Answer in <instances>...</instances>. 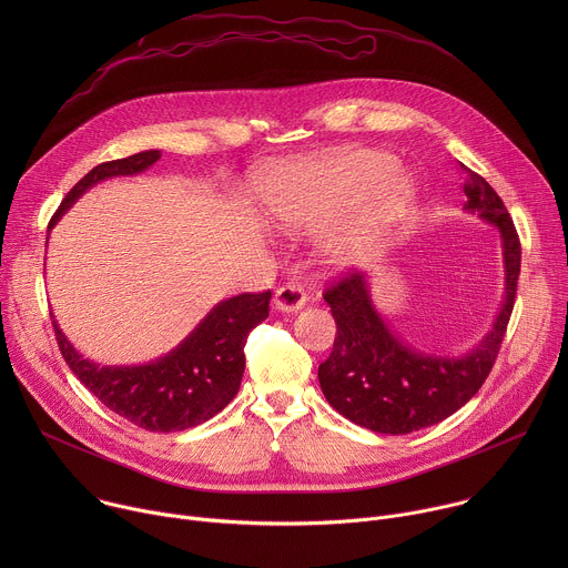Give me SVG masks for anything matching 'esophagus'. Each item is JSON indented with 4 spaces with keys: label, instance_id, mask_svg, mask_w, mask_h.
Returning <instances> with one entry per match:
<instances>
[{
    "label": "esophagus",
    "instance_id": "34e87169",
    "mask_svg": "<svg viewBox=\"0 0 568 568\" xmlns=\"http://www.w3.org/2000/svg\"><path fill=\"white\" fill-rule=\"evenodd\" d=\"M305 301H307L305 290L301 285L290 283V285H283L274 292L272 303H274V310H278V312H296L305 305Z\"/></svg>",
    "mask_w": 568,
    "mask_h": 568
}]
</instances>
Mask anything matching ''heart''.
<instances>
[{"label": "heart", "instance_id": "obj_1", "mask_svg": "<svg viewBox=\"0 0 568 568\" xmlns=\"http://www.w3.org/2000/svg\"><path fill=\"white\" fill-rule=\"evenodd\" d=\"M395 169V156L382 150H339L298 159L270 175L263 204L278 224L312 231L333 224L362 201L323 240L328 263L348 270L414 209L416 186Z\"/></svg>", "mask_w": 568, "mask_h": 568}]
</instances>
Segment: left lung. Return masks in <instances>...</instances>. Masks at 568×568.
Masks as SVG:
<instances>
[{
    "mask_svg": "<svg viewBox=\"0 0 568 568\" xmlns=\"http://www.w3.org/2000/svg\"><path fill=\"white\" fill-rule=\"evenodd\" d=\"M465 173L463 209L497 226L504 252V303L493 331L460 357L420 353L399 339L371 298V278L348 272L323 294L337 323L331 357L318 384L333 407L375 434H412L432 427L469 402L490 375L515 307L521 245L508 209L480 175Z\"/></svg>",
    "mask_w": 568,
    "mask_h": 568,
    "instance_id": "obj_1",
    "label": "left lung"
}]
</instances>
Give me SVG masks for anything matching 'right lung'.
I'll list each match as a JSON object with an SVG mask.
<instances>
[{
    "mask_svg": "<svg viewBox=\"0 0 568 568\" xmlns=\"http://www.w3.org/2000/svg\"><path fill=\"white\" fill-rule=\"evenodd\" d=\"M159 156L161 150H143L92 169L67 193L49 222V231L88 189L110 178L139 175ZM270 298L272 292L267 290L220 301L178 348L139 366H101L85 359L51 318L60 353L85 388L132 425L171 434L211 420L235 397L245 373L247 337L270 316Z\"/></svg>",
    "mask_w": 568,
    "mask_h": 568,
    "instance_id": "add662e5",
    "label": "right lung"
}]
</instances>
